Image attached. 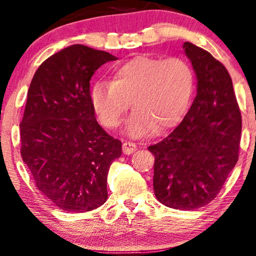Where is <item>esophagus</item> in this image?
I'll use <instances>...</instances> for the list:
<instances>
[{
  "mask_svg": "<svg viewBox=\"0 0 256 256\" xmlns=\"http://www.w3.org/2000/svg\"><path fill=\"white\" fill-rule=\"evenodd\" d=\"M136 151H137V145L134 144V142H126L122 144V152H124V154H126V156L132 154V153Z\"/></svg>",
  "mask_w": 256,
  "mask_h": 256,
  "instance_id": "obj_1",
  "label": "esophagus"
}]
</instances>
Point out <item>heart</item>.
Returning a JSON list of instances; mask_svg holds the SVG:
<instances>
[{
	"label": "heart",
	"mask_w": 256,
	"mask_h": 256,
	"mask_svg": "<svg viewBox=\"0 0 256 256\" xmlns=\"http://www.w3.org/2000/svg\"><path fill=\"white\" fill-rule=\"evenodd\" d=\"M194 72L182 57L137 56L112 72L111 82H97L91 88V103L102 124L118 128L131 106L126 122L132 137H146L171 128L182 117L192 98Z\"/></svg>",
	"instance_id": "b5f03b06"
}]
</instances>
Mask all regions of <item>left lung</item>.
Segmentation results:
<instances>
[{
  "label": "left lung",
  "instance_id": "left-lung-1",
  "mask_svg": "<svg viewBox=\"0 0 256 256\" xmlns=\"http://www.w3.org/2000/svg\"><path fill=\"white\" fill-rule=\"evenodd\" d=\"M196 74V96L182 122L156 145L153 188L158 202L196 210L212 202L239 158L241 112L233 82L208 51L185 42Z\"/></svg>",
  "mask_w": 256,
  "mask_h": 256
}]
</instances>
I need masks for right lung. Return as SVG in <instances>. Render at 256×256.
Segmentation results:
<instances>
[{
  "label": "right lung",
  "instance_id": "right-lung-1",
  "mask_svg": "<svg viewBox=\"0 0 256 256\" xmlns=\"http://www.w3.org/2000/svg\"><path fill=\"white\" fill-rule=\"evenodd\" d=\"M117 57L74 44L34 74L21 128V156L37 188L66 212H88L108 199V173L122 142L94 118L90 80Z\"/></svg>",
  "mask_w": 256,
  "mask_h": 256
}]
</instances>
